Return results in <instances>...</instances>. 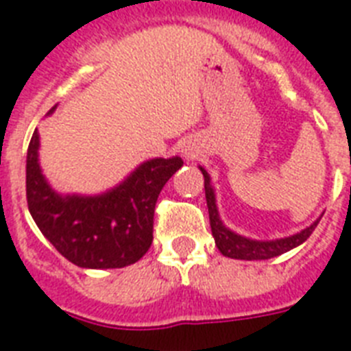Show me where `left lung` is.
Listing matches in <instances>:
<instances>
[{"label": "left lung", "instance_id": "left-lung-1", "mask_svg": "<svg viewBox=\"0 0 351 351\" xmlns=\"http://www.w3.org/2000/svg\"><path fill=\"white\" fill-rule=\"evenodd\" d=\"M204 175V189H206V200H208L209 209V224H211V233L215 237V244L219 247V251L224 256L230 258H239V261H266V258H273L286 253V251L293 250L297 245H300L304 240L310 239V234L319 224V220L313 222L310 228H306L300 233L286 237V239L278 240H267V242H261V240H250L245 237L233 233L222 224V220L217 211V204H215V191L211 184H209V175L200 167Z\"/></svg>", "mask_w": 351, "mask_h": 351}]
</instances>
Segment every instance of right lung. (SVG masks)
Here are the masks:
<instances>
[{
	"instance_id": "1",
	"label": "right lung",
	"mask_w": 351,
	"mask_h": 351,
	"mask_svg": "<svg viewBox=\"0 0 351 351\" xmlns=\"http://www.w3.org/2000/svg\"><path fill=\"white\" fill-rule=\"evenodd\" d=\"M38 147L34 131L27 151V204L47 240L80 267L107 269L140 261L153 242L160 191L184 165L182 158L149 160L98 197H60L41 175Z\"/></svg>"
}]
</instances>
